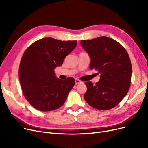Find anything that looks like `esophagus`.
I'll list each match as a JSON object with an SVG mask.
<instances>
[{
  "label": "esophagus",
  "instance_id": "1",
  "mask_svg": "<svg viewBox=\"0 0 148 148\" xmlns=\"http://www.w3.org/2000/svg\"><path fill=\"white\" fill-rule=\"evenodd\" d=\"M82 83H83V82L81 81V80L78 79H75V84H78Z\"/></svg>",
  "mask_w": 148,
  "mask_h": 148
}]
</instances>
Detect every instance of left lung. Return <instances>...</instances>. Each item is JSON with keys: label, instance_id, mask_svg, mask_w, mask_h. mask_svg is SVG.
<instances>
[{"label": "left lung", "instance_id": "obj_1", "mask_svg": "<svg viewBox=\"0 0 148 148\" xmlns=\"http://www.w3.org/2000/svg\"><path fill=\"white\" fill-rule=\"evenodd\" d=\"M80 44L91 58L89 68L101 74L95 85L91 82L84 83L87 87L85 101L97 109L113 108L127 95L130 86L132 67L127 51L106 36L82 40Z\"/></svg>", "mask_w": 148, "mask_h": 148}]
</instances>
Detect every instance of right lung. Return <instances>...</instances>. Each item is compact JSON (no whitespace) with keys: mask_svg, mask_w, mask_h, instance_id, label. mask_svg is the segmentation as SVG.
<instances>
[{"mask_svg":"<svg viewBox=\"0 0 148 148\" xmlns=\"http://www.w3.org/2000/svg\"><path fill=\"white\" fill-rule=\"evenodd\" d=\"M77 44V41L45 38L26 49L20 64L19 79L25 98L35 109L51 111L65 103L75 81L71 77L57 78L54 69L63 64Z\"/></svg>","mask_w":148,"mask_h":148,"instance_id":"1","label":"right lung"}]
</instances>
